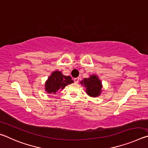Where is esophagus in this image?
Wrapping results in <instances>:
<instances>
[{
	"label": "esophagus",
	"mask_w": 148,
	"mask_h": 148,
	"mask_svg": "<svg viewBox=\"0 0 148 148\" xmlns=\"http://www.w3.org/2000/svg\"><path fill=\"white\" fill-rule=\"evenodd\" d=\"M74 81L76 84H77L79 82V77H76V78L74 79Z\"/></svg>",
	"instance_id": "1"
}]
</instances>
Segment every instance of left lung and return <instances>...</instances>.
I'll return each instance as SVG.
<instances>
[{"label": "left lung", "instance_id": "1", "mask_svg": "<svg viewBox=\"0 0 148 148\" xmlns=\"http://www.w3.org/2000/svg\"><path fill=\"white\" fill-rule=\"evenodd\" d=\"M82 86L86 87V93L91 97H97L102 91L101 80L96 74L91 75L89 77L84 78L80 82Z\"/></svg>", "mask_w": 148, "mask_h": 148}]
</instances>
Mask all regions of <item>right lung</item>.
Here are the masks:
<instances>
[{"mask_svg": "<svg viewBox=\"0 0 148 148\" xmlns=\"http://www.w3.org/2000/svg\"><path fill=\"white\" fill-rule=\"evenodd\" d=\"M74 83L70 76H64L61 71H53L45 82V91L49 94H56L59 90H62L67 85Z\"/></svg>", "mask_w": 148, "mask_h": 148, "instance_id": "add662e5", "label": "right lung"}]
</instances>
